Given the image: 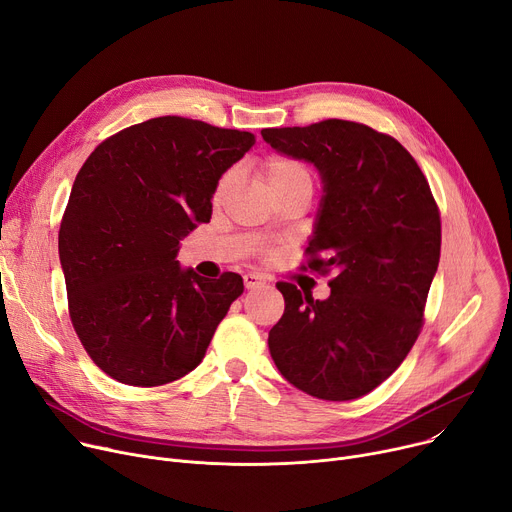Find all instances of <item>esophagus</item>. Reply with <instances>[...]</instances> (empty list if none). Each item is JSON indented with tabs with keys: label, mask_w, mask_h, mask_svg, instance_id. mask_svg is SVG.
I'll return each instance as SVG.
<instances>
[{
	"label": "esophagus",
	"mask_w": 512,
	"mask_h": 512,
	"mask_svg": "<svg viewBox=\"0 0 512 512\" xmlns=\"http://www.w3.org/2000/svg\"><path fill=\"white\" fill-rule=\"evenodd\" d=\"M245 286L249 288V290H253V288H259V286H263L265 284V278H261L259 274H245Z\"/></svg>",
	"instance_id": "esophagus-1"
}]
</instances>
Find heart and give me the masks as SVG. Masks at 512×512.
I'll return each instance as SVG.
<instances>
[{"mask_svg":"<svg viewBox=\"0 0 512 512\" xmlns=\"http://www.w3.org/2000/svg\"><path fill=\"white\" fill-rule=\"evenodd\" d=\"M261 177L271 195H280L298 187L313 189V177H311L309 166L292 156H282V154L267 156L261 162ZM232 185H234V173H226L224 177H220L212 195L214 201L220 203L228 195Z\"/></svg>","mask_w":512,"mask_h":512,"instance_id":"1","label":"heart"}]
</instances>
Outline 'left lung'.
Listing matches in <instances>:
<instances>
[{
	"instance_id": "8db88e82",
	"label": "left lung",
	"mask_w": 512,
	"mask_h": 512,
	"mask_svg": "<svg viewBox=\"0 0 512 512\" xmlns=\"http://www.w3.org/2000/svg\"><path fill=\"white\" fill-rule=\"evenodd\" d=\"M261 135L319 168L325 195L300 267L333 274L327 300L276 284L286 309L267 337L271 358L304 393L358 399L391 377L422 331L440 259L434 195L414 156L368 125L325 119Z\"/></svg>"
}]
</instances>
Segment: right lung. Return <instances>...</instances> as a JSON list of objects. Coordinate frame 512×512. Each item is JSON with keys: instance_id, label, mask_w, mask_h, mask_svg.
Wrapping results in <instances>:
<instances>
[{"instance_id": "add662e5", "label": "right lung", "mask_w": 512, "mask_h": 512, "mask_svg": "<svg viewBox=\"0 0 512 512\" xmlns=\"http://www.w3.org/2000/svg\"><path fill=\"white\" fill-rule=\"evenodd\" d=\"M255 144L249 131L156 117L100 142L74 181L59 228L72 325L111 379L158 387L206 356L243 278L183 271L179 241L212 218L226 168Z\"/></svg>"}]
</instances>
